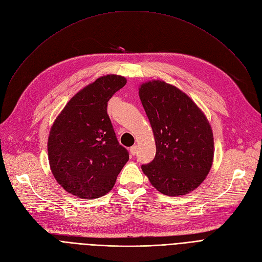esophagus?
Listing matches in <instances>:
<instances>
[{
    "instance_id": "34e87169",
    "label": "esophagus",
    "mask_w": 262,
    "mask_h": 262,
    "mask_svg": "<svg viewBox=\"0 0 262 262\" xmlns=\"http://www.w3.org/2000/svg\"><path fill=\"white\" fill-rule=\"evenodd\" d=\"M137 150H138V146H137V145H134V146H132V147L129 148V152H130V155L135 156V155L137 154Z\"/></svg>"
}]
</instances>
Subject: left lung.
<instances>
[{
    "mask_svg": "<svg viewBox=\"0 0 262 262\" xmlns=\"http://www.w3.org/2000/svg\"><path fill=\"white\" fill-rule=\"evenodd\" d=\"M139 98L156 144L155 158L141 167L143 173L164 195L190 193L212 167L214 142L207 117L184 91L163 80L142 82Z\"/></svg>",
    "mask_w": 262,
    "mask_h": 262,
    "instance_id": "obj_1",
    "label": "left lung"
}]
</instances>
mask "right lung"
Returning <instances> with one entry per match:
<instances>
[{"mask_svg": "<svg viewBox=\"0 0 262 262\" xmlns=\"http://www.w3.org/2000/svg\"><path fill=\"white\" fill-rule=\"evenodd\" d=\"M126 82L117 74L99 77L74 94L53 122L49 163L68 193L85 200L105 195L128 161L107 115L109 99Z\"/></svg>", "mask_w": 262, "mask_h": 262, "instance_id": "1", "label": "right lung"}]
</instances>
